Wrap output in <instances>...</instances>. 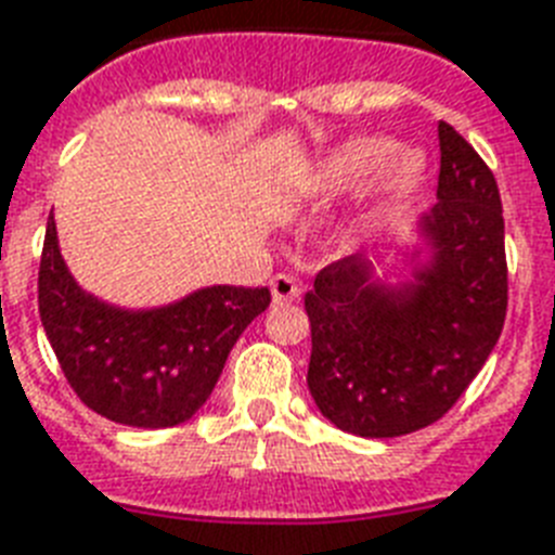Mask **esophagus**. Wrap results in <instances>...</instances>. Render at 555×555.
Wrapping results in <instances>:
<instances>
[{
    "label": "esophagus",
    "mask_w": 555,
    "mask_h": 555,
    "mask_svg": "<svg viewBox=\"0 0 555 555\" xmlns=\"http://www.w3.org/2000/svg\"><path fill=\"white\" fill-rule=\"evenodd\" d=\"M270 293H273V301H293L299 299L301 287L291 273H276L270 279Z\"/></svg>",
    "instance_id": "34e87169"
}]
</instances>
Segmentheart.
Returning a JSON list of instances; mask_svg holds the SVG:
<instances>
[{"label":"heart","mask_w":555,"mask_h":555,"mask_svg":"<svg viewBox=\"0 0 555 555\" xmlns=\"http://www.w3.org/2000/svg\"><path fill=\"white\" fill-rule=\"evenodd\" d=\"M422 176L425 156L416 147H396L387 137H350L310 170L305 193L317 205H324L373 179L376 196L387 199L413 191Z\"/></svg>","instance_id":"b5f03b06"}]
</instances>
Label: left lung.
<instances>
[{
  "mask_svg": "<svg viewBox=\"0 0 555 555\" xmlns=\"http://www.w3.org/2000/svg\"><path fill=\"white\" fill-rule=\"evenodd\" d=\"M439 191L404 256L410 279L390 285L356 254L319 270L305 293L308 387L345 434L393 439L439 422L502 336L507 259L496 179L439 121ZM382 259V256H379Z\"/></svg>",
  "mask_w": 555,
  "mask_h": 555,
  "instance_id": "8db88e82",
  "label": "left lung"
}]
</instances>
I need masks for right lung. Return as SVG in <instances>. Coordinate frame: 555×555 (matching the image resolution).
Wrapping results in <instances>:
<instances>
[{"label":"right lung","mask_w":555,"mask_h":555,"mask_svg":"<svg viewBox=\"0 0 555 555\" xmlns=\"http://www.w3.org/2000/svg\"><path fill=\"white\" fill-rule=\"evenodd\" d=\"M270 305L268 287L214 285L162 308L96 299L70 276L48 216L39 317L67 385L99 416L128 427L182 425L207 402L228 353Z\"/></svg>","instance_id":"add662e5"}]
</instances>
